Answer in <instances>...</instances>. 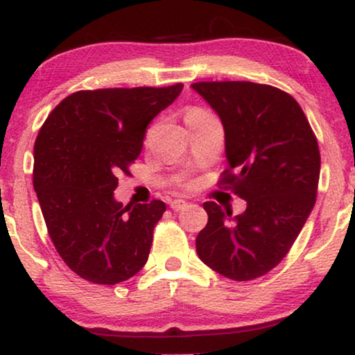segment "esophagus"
<instances>
[{"instance_id":"esophagus-1","label":"esophagus","mask_w":355,"mask_h":355,"mask_svg":"<svg viewBox=\"0 0 355 355\" xmlns=\"http://www.w3.org/2000/svg\"><path fill=\"white\" fill-rule=\"evenodd\" d=\"M187 207V202L182 200V198H176V200L171 202V208L174 211H179V210H184V208Z\"/></svg>"}]
</instances>
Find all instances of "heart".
<instances>
[{
    "mask_svg": "<svg viewBox=\"0 0 355 355\" xmlns=\"http://www.w3.org/2000/svg\"><path fill=\"white\" fill-rule=\"evenodd\" d=\"M207 118H211V116L207 114L205 111L202 110H189L186 114L187 123H191V121H197V119H207Z\"/></svg>",
    "mask_w": 355,
    "mask_h": 355,
    "instance_id": "1",
    "label": "heart"
}]
</instances>
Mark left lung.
Instances as JSON below:
<instances>
[{"instance_id":"1","label":"left lung","mask_w":355,"mask_h":355,"mask_svg":"<svg viewBox=\"0 0 355 355\" xmlns=\"http://www.w3.org/2000/svg\"><path fill=\"white\" fill-rule=\"evenodd\" d=\"M191 87L225 129L230 169L221 184L247 202L234 218L215 202L203 203L208 223L196 241L198 259L230 279L259 278L284 259L313 210L317 139L297 101L276 87L236 80Z\"/></svg>"}]
</instances>
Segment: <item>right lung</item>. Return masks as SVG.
Instances as JSON below:
<instances>
[{
	"label": "right lung",
	"instance_id": "1",
	"mask_svg": "<svg viewBox=\"0 0 355 355\" xmlns=\"http://www.w3.org/2000/svg\"><path fill=\"white\" fill-rule=\"evenodd\" d=\"M101 89L76 92L42 125L33 147V189L58 254L95 284H118L147 263L162 200L123 207L118 174L142 152L147 125L182 92Z\"/></svg>",
	"mask_w": 355,
	"mask_h": 355
}]
</instances>
